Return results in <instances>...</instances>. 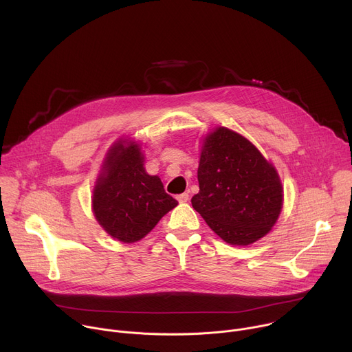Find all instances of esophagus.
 Instances as JSON below:
<instances>
[{
  "label": "esophagus",
  "instance_id": "obj_1",
  "mask_svg": "<svg viewBox=\"0 0 352 352\" xmlns=\"http://www.w3.org/2000/svg\"><path fill=\"white\" fill-rule=\"evenodd\" d=\"M177 200H178L179 204H186L188 200H189V195L188 193H181V195L177 196Z\"/></svg>",
  "mask_w": 352,
  "mask_h": 352
}]
</instances>
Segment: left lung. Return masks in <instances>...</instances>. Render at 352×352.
Here are the masks:
<instances>
[{
	"label": "left lung",
	"mask_w": 352,
	"mask_h": 352,
	"mask_svg": "<svg viewBox=\"0 0 352 352\" xmlns=\"http://www.w3.org/2000/svg\"><path fill=\"white\" fill-rule=\"evenodd\" d=\"M193 209L227 243L246 246L270 232L283 209L274 166L242 135L219 126L204 139Z\"/></svg>",
	"instance_id": "obj_1"
}]
</instances>
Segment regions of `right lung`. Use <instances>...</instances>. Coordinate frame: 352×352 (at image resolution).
I'll use <instances>...</instances> for the list:
<instances>
[{"label": "right lung", "instance_id": "right-lung-1", "mask_svg": "<svg viewBox=\"0 0 352 352\" xmlns=\"http://www.w3.org/2000/svg\"><path fill=\"white\" fill-rule=\"evenodd\" d=\"M177 205L162 179L146 173L139 143L120 139L109 148L91 196L93 214L109 235L140 241Z\"/></svg>", "mask_w": 352, "mask_h": 352}]
</instances>
